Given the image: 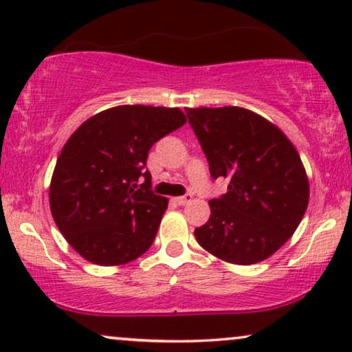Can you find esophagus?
Returning <instances> with one entry per match:
<instances>
[{
  "label": "esophagus",
  "instance_id": "esophagus-1",
  "mask_svg": "<svg viewBox=\"0 0 352 352\" xmlns=\"http://www.w3.org/2000/svg\"><path fill=\"white\" fill-rule=\"evenodd\" d=\"M190 201H192V196H190V194H184V196L176 197V202L179 204V206H186V204H189Z\"/></svg>",
  "mask_w": 352,
  "mask_h": 352
}]
</instances>
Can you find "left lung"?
Segmentation results:
<instances>
[{
  "instance_id": "8db88e82",
  "label": "left lung",
  "mask_w": 352,
  "mask_h": 352,
  "mask_svg": "<svg viewBox=\"0 0 352 352\" xmlns=\"http://www.w3.org/2000/svg\"><path fill=\"white\" fill-rule=\"evenodd\" d=\"M209 163L228 190L209 201L199 245L233 264H256L294 235L309 206V179L292 142L264 117L235 106L186 109Z\"/></svg>"
}]
</instances>
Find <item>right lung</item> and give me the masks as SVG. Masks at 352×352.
I'll return each instance as SVG.
<instances>
[{"label": "right lung", "mask_w": 352, "mask_h": 352, "mask_svg": "<svg viewBox=\"0 0 352 352\" xmlns=\"http://www.w3.org/2000/svg\"><path fill=\"white\" fill-rule=\"evenodd\" d=\"M184 124L177 107L117 106L68 138L52 176L50 210L86 261L119 266L150 248L168 199L151 190L146 156L153 143Z\"/></svg>", "instance_id": "obj_1"}]
</instances>
